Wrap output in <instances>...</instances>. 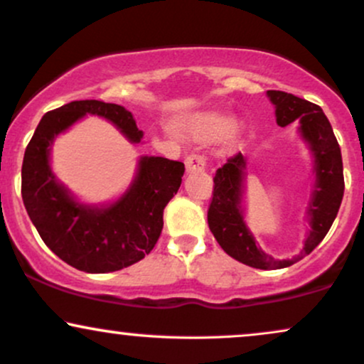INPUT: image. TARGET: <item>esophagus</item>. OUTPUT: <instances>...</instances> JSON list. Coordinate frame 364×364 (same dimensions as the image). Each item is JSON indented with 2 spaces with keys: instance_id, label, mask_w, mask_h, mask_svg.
<instances>
[{
  "instance_id": "1",
  "label": "esophagus",
  "mask_w": 364,
  "mask_h": 364,
  "mask_svg": "<svg viewBox=\"0 0 364 364\" xmlns=\"http://www.w3.org/2000/svg\"><path fill=\"white\" fill-rule=\"evenodd\" d=\"M208 166L207 156L203 154H190L186 157V171L191 173V171H203Z\"/></svg>"
}]
</instances>
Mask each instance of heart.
I'll return each instance as SVG.
<instances>
[{"label": "heart", "mask_w": 364, "mask_h": 364, "mask_svg": "<svg viewBox=\"0 0 364 364\" xmlns=\"http://www.w3.org/2000/svg\"><path fill=\"white\" fill-rule=\"evenodd\" d=\"M186 132L195 139H217L220 137L222 134H229L232 137L235 132H237V127L230 125L229 117L224 115V113L212 112V113H203V115L195 117L193 120H190L186 124Z\"/></svg>", "instance_id": "b5f03b06"}]
</instances>
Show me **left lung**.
<instances>
[{
  "instance_id": "obj_1",
  "label": "left lung",
  "mask_w": 364,
  "mask_h": 364,
  "mask_svg": "<svg viewBox=\"0 0 364 364\" xmlns=\"http://www.w3.org/2000/svg\"><path fill=\"white\" fill-rule=\"evenodd\" d=\"M268 96L271 103L277 107L278 125L287 127L293 122H299L300 132L309 142L310 151L315 157V190L307 212L310 232L305 246L299 256L283 261L274 259L257 246L252 234L244 224L242 208H240L244 168H246V161L240 152L229 157L213 176L208 227L220 247L242 264L257 269H282L304 259L326 237L343 201L344 174L341 147L322 108L284 91L269 90Z\"/></svg>"
}]
</instances>
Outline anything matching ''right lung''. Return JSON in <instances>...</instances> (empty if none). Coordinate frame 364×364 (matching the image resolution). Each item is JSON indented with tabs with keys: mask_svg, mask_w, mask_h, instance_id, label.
Returning <instances> with one entry per match:
<instances>
[{
	"mask_svg": "<svg viewBox=\"0 0 364 364\" xmlns=\"http://www.w3.org/2000/svg\"><path fill=\"white\" fill-rule=\"evenodd\" d=\"M86 113L110 120L130 142L142 139L132 113L115 103L81 100L47 112L25 149L21 198L35 229L55 256L86 273H110L154 249L164 225V208L181 186L185 164L144 156L132 186L120 200L102 208L77 203L52 174L49 152L55 135Z\"/></svg>",
	"mask_w": 364,
	"mask_h": 364,
	"instance_id": "1",
	"label": "right lung"
}]
</instances>
